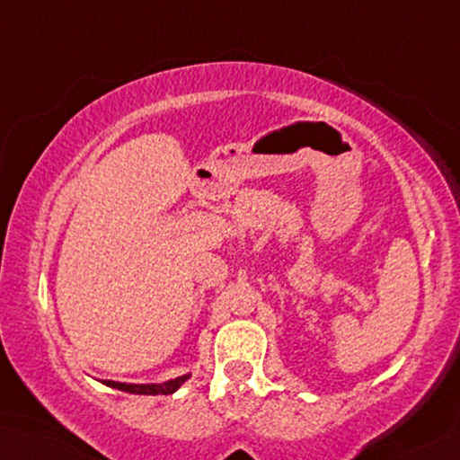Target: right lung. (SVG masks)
Segmentation results:
<instances>
[{
	"label": "right lung",
	"instance_id": "obj_1",
	"mask_svg": "<svg viewBox=\"0 0 460 460\" xmlns=\"http://www.w3.org/2000/svg\"><path fill=\"white\" fill-rule=\"evenodd\" d=\"M188 377L190 374H185L181 377H175V380H169L164 384H120L112 380H102V384L128 394H143V396H159V394H164V396H167V394H173L177 388H180Z\"/></svg>",
	"mask_w": 460,
	"mask_h": 460
}]
</instances>
